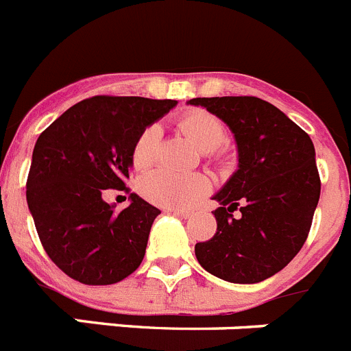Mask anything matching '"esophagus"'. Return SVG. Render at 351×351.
<instances>
[{"label": "esophagus", "mask_w": 351, "mask_h": 351, "mask_svg": "<svg viewBox=\"0 0 351 351\" xmlns=\"http://www.w3.org/2000/svg\"><path fill=\"white\" fill-rule=\"evenodd\" d=\"M169 213L176 214V216H181V218H191L195 214V210L191 209H182V207H170Z\"/></svg>", "instance_id": "obj_1"}]
</instances>
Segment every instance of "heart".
I'll return each mask as SVG.
<instances>
[{
  "label": "heart",
  "instance_id": "1",
  "mask_svg": "<svg viewBox=\"0 0 351 351\" xmlns=\"http://www.w3.org/2000/svg\"><path fill=\"white\" fill-rule=\"evenodd\" d=\"M179 128L204 153H210L226 141V128L216 116L204 110L190 112L179 119ZM161 130L151 125L138 133L132 147V163L137 170H145L156 160ZM209 182L200 173L182 176L169 170H154L138 181V191L149 202L163 207H184L202 197Z\"/></svg>",
  "mask_w": 351,
  "mask_h": 351
}]
</instances>
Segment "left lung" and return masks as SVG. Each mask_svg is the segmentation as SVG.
<instances>
[{
  "mask_svg": "<svg viewBox=\"0 0 351 351\" xmlns=\"http://www.w3.org/2000/svg\"><path fill=\"white\" fill-rule=\"evenodd\" d=\"M234 133L237 170L214 195L218 230L195 244L198 263L228 283L253 285L287 267L308 239L320 176L315 145L278 107L255 96L193 98ZM241 210L234 219L232 212Z\"/></svg>",
  "mask_w": 351,
  "mask_h": 351,
  "instance_id": "8db88e82",
  "label": "left lung"
}]
</instances>
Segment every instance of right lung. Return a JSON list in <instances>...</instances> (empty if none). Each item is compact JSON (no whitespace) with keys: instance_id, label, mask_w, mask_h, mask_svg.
Returning a JSON list of instances; mask_svg holds the SVG:
<instances>
[{"instance_id":"1","label":"right lung","mask_w":351,"mask_h":351,"mask_svg":"<svg viewBox=\"0 0 351 351\" xmlns=\"http://www.w3.org/2000/svg\"><path fill=\"white\" fill-rule=\"evenodd\" d=\"M178 105L141 96H93L70 107L33 149L26 198L52 262L84 285H114L137 271L160 209L130 193L117 213L104 190H126L138 133Z\"/></svg>"}]
</instances>
